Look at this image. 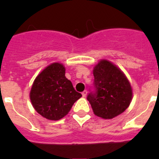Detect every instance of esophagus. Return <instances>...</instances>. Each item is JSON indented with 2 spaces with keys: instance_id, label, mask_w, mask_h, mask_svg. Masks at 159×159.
<instances>
[{
  "instance_id": "esophagus-1",
  "label": "esophagus",
  "mask_w": 159,
  "mask_h": 159,
  "mask_svg": "<svg viewBox=\"0 0 159 159\" xmlns=\"http://www.w3.org/2000/svg\"><path fill=\"white\" fill-rule=\"evenodd\" d=\"M87 94H88V92H87L86 90H84V92H82V95H83V97H86Z\"/></svg>"
}]
</instances>
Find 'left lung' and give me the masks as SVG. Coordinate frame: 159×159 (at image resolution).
<instances>
[{
	"label": "left lung",
	"instance_id": "left-lung-1",
	"mask_svg": "<svg viewBox=\"0 0 159 159\" xmlns=\"http://www.w3.org/2000/svg\"><path fill=\"white\" fill-rule=\"evenodd\" d=\"M95 92L87 99L95 116L111 119L123 113L132 99V89L124 73L117 66L101 60L93 70Z\"/></svg>",
	"mask_w": 159,
	"mask_h": 159
}]
</instances>
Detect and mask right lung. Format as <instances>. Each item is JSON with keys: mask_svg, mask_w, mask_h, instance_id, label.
Listing matches in <instances>:
<instances>
[{"mask_svg": "<svg viewBox=\"0 0 159 159\" xmlns=\"http://www.w3.org/2000/svg\"><path fill=\"white\" fill-rule=\"evenodd\" d=\"M81 96L65 77V67L60 63L45 67L35 79L30 92L34 109L49 120L64 117Z\"/></svg>", "mask_w": 159, "mask_h": 159, "instance_id": "add662e5", "label": "right lung"}]
</instances>
